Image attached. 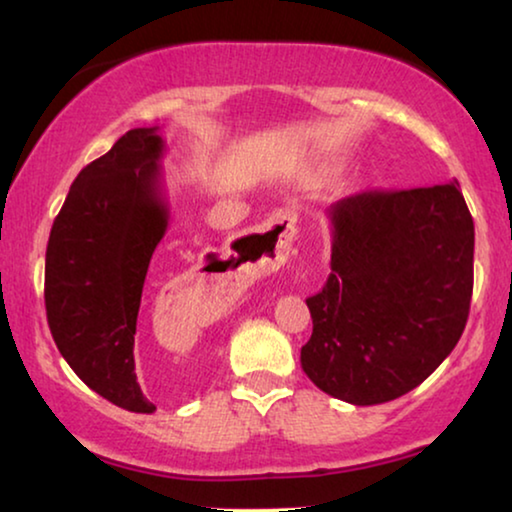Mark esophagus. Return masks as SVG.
Wrapping results in <instances>:
<instances>
[{
	"mask_svg": "<svg viewBox=\"0 0 512 512\" xmlns=\"http://www.w3.org/2000/svg\"><path fill=\"white\" fill-rule=\"evenodd\" d=\"M277 223L280 224L279 227L276 226ZM272 228L275 229L274 232L271 231ZM293 231H295L293 219H288L286 215H281L277 219H270V222L258 226V231L251 235V240H254L263 251L261 258H258V263L279 265V263L286 261L288 249H290V240H293ZM235 256H238V254H235ZM247 267H249V263H247ZM240 270H242V267H240Z\"/></svg>",
	"mask_w": 512,
	"mask_h": 512,
	"instance_id": "1",
	"label": "esophagus"
}]
</instances>
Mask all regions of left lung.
I'll list each match as a JSON object with an SVG mask.
<instances>
[{"label":"left lung","mask_w":512,"mask_h":512,"mask_svg":"<svg viewBox=\"0 0 512 512\" xmlns=\"http://www.w3.org/2000/svg\"><path fill=\"white\" fill-rule=\"evenodd\" d=\"M458 180L361 192L329 208L332 274L306 300L302 368L329 396L380 405L426 380L465 332L474 219Z\"/></svg>","instance_id":"1"}]
</instances>
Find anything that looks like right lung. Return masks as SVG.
<instances>
[{
    "mask_svg": "<svg viewBox=\"0 0 512 512\" xmlns=\"http://www.w3.org/2000/svg\"><path fill=\"white\" fill-rule=\"evenodd\" d=\"M157 128H135L80 171L45 251L54 343L86 387L151 414L135 371L137 316L153 251L169 226Z\"/></svg>",
    "mask_w": 512,
    "mask_h": 512,
    "instance_id": "right-lung-1",
    "label": "right lung"
}]
</instances>
